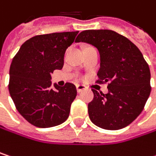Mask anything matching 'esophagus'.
Instances as JSON below:
<instances>
[{
    "mask_svg": "<svg viewBox=\"0 0 156 156\" xmlns=\"http://www.w3.org/2000/svg\"><path fill=\"white\" fill-rule=\"evenodd\" d=\"M76 87H77V91H78V93H80L81 91H83L84 89H86V87L84 85H77Z\"/></svg>",
    "mask_w": 156,
    "mask_h": 156,
    "instance_id": "obj_1",
    "label": "esophagus"
}]
</instances>
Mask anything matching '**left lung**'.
Returning a JSON list of instances; mask_svg holds the SVG:
<instances>
[{
  "instance_id": "1",
  "label": "left lung",
  "mask_w": 156,
  "mask_h": 156,
  "mask_svg": "<svg viewBox=\"0 0 156 156\" xmlns=\"http://www.w3.org/2000/svg\"><path fill=\"white\" fill-rule=\"evenodd\" d=\"M76 42L96 47L100 54L97 83H108V93L92 89L88 115L96 126L118 130L130 125L144 108L151 92L150 69L139 48L123 35L110 30H88Z\"/></svg>"
}]
</instances>
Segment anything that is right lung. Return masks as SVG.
I'll return each mask as SVG.
<instances>
[{
	"label": "right lung",
	"instance_id": "obj_1",
	"mask_svg": "<svg viewBox=\"0 0 156 156\" xmlns=\"http://www.w3.org/2000/svg\"><path fill=\"white\" fill-rule=\"evenodd\" d=\"M78 31L37 35L26 41L10 68L9 91L19 113L31 125L47 128L65 122L77 96L72 83L54 84L51 76L64 65V54Z\"/></svg>",
	"mask_w": 156,
	"mask_h": 156
}]
</instances>
